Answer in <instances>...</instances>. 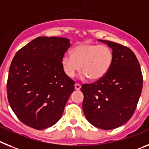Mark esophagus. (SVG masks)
<instances>
[{
	"label": "esophagus",
	"mask_w": 149,
	"mask_h": 149,
	"mask_svg": "<svg viewBox=\"0 0 149 149\" xmlns=\"http://www.w3.org/2000/svg\"><path fill=\"white\" fill-rule=\"evenodd\" d=\"M80 88H81V85H79V84L78 83L75 84V89H76V90L79 91Z\"/></svg>",
	"instance_id": "1"
}]
</instances>
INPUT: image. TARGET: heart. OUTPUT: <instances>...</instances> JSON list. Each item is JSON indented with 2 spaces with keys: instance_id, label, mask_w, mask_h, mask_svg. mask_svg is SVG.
Returning a JSON list of instances; mask_svg holds the SVG:
<instances>
[{
  "instance_id": "1",
  "label": "heart",
  "mask_w": 149,
  "mask_h": 149,
  "mask_svg": "<svg viewBox=\"0 0 149 149\" xmlns=\"http://www.w3.org/2000/svg\"><path fill=\"white\" fill-rule=\"evenodd\" d=\"M112 61L113 52L108 46L82 42L74 46L71 55L65 54L63 56L61 66L68 77L73 78L82 65V78L97 80L108 73Z\"/></svg>"
}]
</instances>
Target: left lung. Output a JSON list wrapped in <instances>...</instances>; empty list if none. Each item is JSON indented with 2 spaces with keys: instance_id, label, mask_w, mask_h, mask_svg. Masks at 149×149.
Instances as JSON below:
<instances>
[{
  "instance_id": "1",
  "label": "left lung",
  "mask_w": 149,
  "mask_h": 149,
  "mask_svg": "<svg viewBox=\"0 0 149 149\" xmlns=\"http://www.w3.org/2000/svg\"><path fill=\"white\" fill-rule=\"evenodd\" d=\"M99 41L112 49L113 61L103 78L82 85V109L91 125L112 130L125 124L134 115L143 89V73L130 49L117 42Z\"/></svg>"
}]
</instances>
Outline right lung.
I'll list each match as a JSON object with an SVG mask.
<instances>
[{"label": "right lung", "mask_w": 149, "mask_h": 149, "mask_svg": "<svg viewBox=\"0 0 149 149\" xmlns=\"http://www.w3.org/2000/svg\"><path fill=\"white\" fill-rule=\"evenodd\" d=\"M64 37H39L16 52L10 64L7 98L15 116L37 130L54 125L74 91L61 59L70 48Z\"/></svg>", "instance_id": "right-lung-1"}]
</instances>
